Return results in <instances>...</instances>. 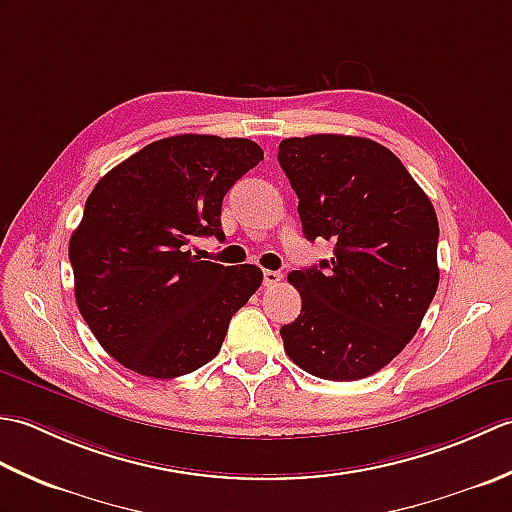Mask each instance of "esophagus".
Returning a JSON list of instances; mask_svg holds the SVG:
<instances>
[{
    "label": "esophagus",
    "mask_w": 512,
    "mask_h": 512,
    "mask_svg": "<svg viewBox=\"0 0 512 512\" xmlns=\"http://www.w3.org/2000/svg\"><path fill=\"white\" fill-rule=\"evenodd\" d=\"M281 281V273H277V270H264V286L273 288L277 286Z\"/></svg>",
    "instance_id": "34e87169"
}]
</instances>
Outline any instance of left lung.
Wrapping results in <instances>:
<instances>
[{"instance_id": "8db88e82", "label": "left lung", "mask_w": 512, "mask_h": 512, "mask_svg": "<svg viewBox=\"0 0 512 512\" xmlns=\"http://www.w3.org/2000/svg\"><path fill=\"white\" fill-rule=\"evenodd\" d=\"M303 235L334 257L292 270L301 314L281 328L286 354L325 380H361L405 350L438 290V217L405 165L361 136L279 143Z\"/></svg>"}]
</instances>
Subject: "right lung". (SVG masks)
<instances>
[{"label":"right lung","instance_id":"obj_1","mask_svg":"<svg viewBox=\"0 0 512 512\" xmlns=\"http://www.w3.org/2000/svg\"><path fill=\"white\" fill-rule=\"evenodd\" d=\"M264 160L248 138L156 140L96 182L70 237L74 297L103 350L149 378H176L217 356L233 314L262 286L253 264L193 255L222 233L226 191Z\"/></svg>","mask_w":512,"mask_h":512}]
</instances>
